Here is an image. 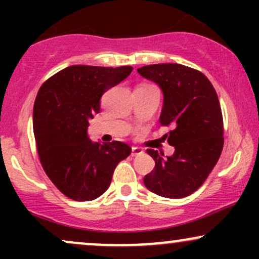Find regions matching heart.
<instances>
[{
  "label": "heart",
  "mask_w": 259,
  "mask_h": 259,
  "mask_svg": "<svg viewBox=\"0 0 259 259\" xmlns=\"http://www.w3.org/2000/svg\"><path fill=\"white\" fill-rule=\"evenodd\" d=\"M138 113L140 115H146L147 114V111H141V109L138 108Z\"/></svg>",
  "instance_id": "obj_1"
}]
</instances>
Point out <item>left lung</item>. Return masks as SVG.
<instances>
[{
    "mask_svg": "<svg viewBox=\"0 0 259 259\" xmlns=\"http://www.w3.org/2000/svg\"><path fill=\"white\" fill-rule=\"evenodd\" d=\"M119 72L70 65L46 80L35 99L32 127L41 165L59 191L74 201L105 194L118 163L132 153L124 142L88 135L102 95L124 80Z\"/></svg>",
    "mask_w": 259,
    "mask_h": 259,
    "instance_id": "obj_1",
    "label": "left lung"
}]
</instances>
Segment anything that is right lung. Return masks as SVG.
<instances>
[{"label": "right lung", "mask_w": 259, "mask_h": 259, "mask_svg": "<svg viewBox=\"0 0 259 259\" xmlns=\"http://www.w3.org/2000/svg\"><path fill=\"white\" fill-rule=\"evenodd\" d=\"M138 72L162 89L159 121L171 126L165 139L174 147L167 154L150 152L156 165L144 178L145 186L163 197H186L204 183L221 157L224 130L217 92L206 75L178 63L146 65Z\"/></svg>", "instance_id": "right-lung-1"}]
</instances>
